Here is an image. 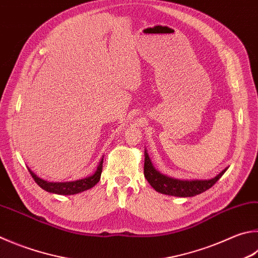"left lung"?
<instances>
[{
    "label": "left lung",
    "instance_id": "obj_1",
    "mask_svg": "<svg viewBox=\"0 0 258 258\" xmlns=\"http://www.w3.org/2000/svg\"><path fill=\"white\" fill-rule=\"evenodd\" d=\"M227 169L228 168L209 180H179L157 171L152 166L147 151L144 153V177L147 178L149 184L159 193L178 196V198H190L208 190L222 177Z\"/></svg>",
    "mask_w": 258,
    "mask_h": 258
}]
</instances>
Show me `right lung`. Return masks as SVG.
<instances>
[{
	"instance_id": "obj_1",
	"label": "right lung",
	"mask_w": 258,
	"mask_h": 258,
	"mask_svg": "<svg viewBox=\"0 0 258 258\" xmlns=\"http://www.w3.org/2000/svg\"><path fill=\"white\" fill-rule=\"evenodd\" d=\"M102 162L104 159H101L98 166L95 174L90 177L83 178V179H79L76 181H65V182H51L41 179V178L37 177L34 172L29 170L31 177L34 178V180L37 182V185H39L41 188L45 189L49 193H55L59 195H73L81 193L87 189H90L91 187L95 186L98 181L100 180L101 171H102Z\"/></svg>"
}]
</instances>
